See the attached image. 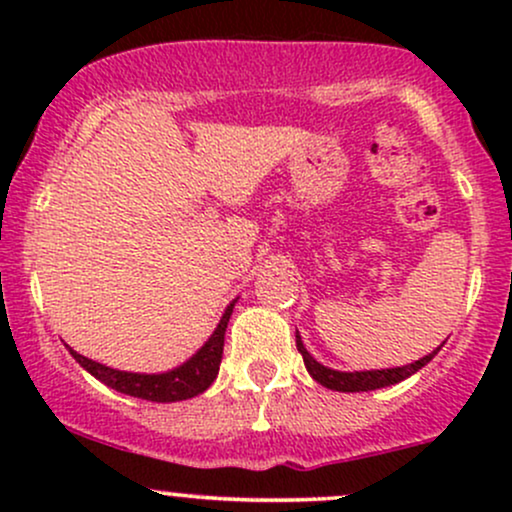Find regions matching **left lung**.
<instances>
[{
  "mask_svg": "<svg viewBox=\"0 0 512 512\" xmlns=\"http://www.w3.org/2000/svg\"><path fill=\"white\" fill-rule=\"evenodd\" d=\"M296 346H298V351H301L305 368H308V373L313 375V380H317V383L325 385L327 390H334V392H370V390H380V387L397 385V383H402V380H407L409 375H414L416 370L424 368L426 363L440 351V346H438V349H433L428 356L419 358V361H414V363H407V366L380 368V370H354V373H346V370L327 368V366H322L320 361H315V358L308 354V349L303 346V339H301V334H298V330H296Z\"/></svg>",
  "mask_w": 512,
  "mask_h": 512,
  "instance_id": "left-lung-1",
  "label": "left lung"
}]
</instances>
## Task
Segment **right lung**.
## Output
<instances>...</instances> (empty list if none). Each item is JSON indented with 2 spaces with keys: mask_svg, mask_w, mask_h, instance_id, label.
<instances>
[{
  "mask_svg": "<svg viewBox=\"0 0 512 512\" xmlns=\"http://www.w3.org/2000/svg\"><path fill=\"white\" fill-rule=\"evenodd\" d=\"M236 301L228 303V308L223 310L219 325L211 332V337L204 342L202 349L187 358L182 366L166 370V373H129V370H117L103 366L98 361H91V358L76 354L74 349H69V354L93 378L101 380L103 385L113 387L117 392H122V395L146 399V402H182V399L202 395L214 383L216 375H219L223 356V334H226L228 320H231Z\"/></svg>",
  "mask_w": 512,
  "mask_h": 512,
  "instance_id": "obj_1",
  "label": "right lung"
}]
</instances>
